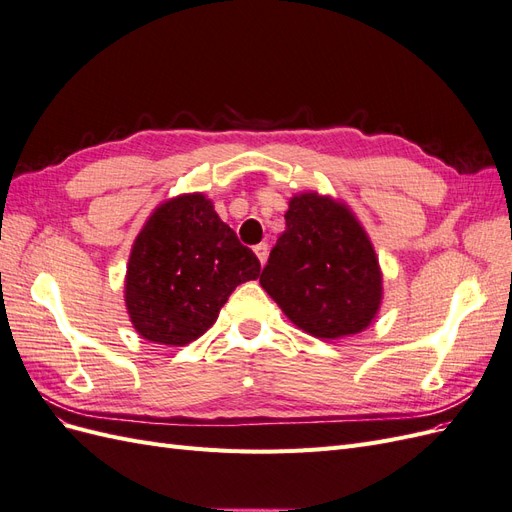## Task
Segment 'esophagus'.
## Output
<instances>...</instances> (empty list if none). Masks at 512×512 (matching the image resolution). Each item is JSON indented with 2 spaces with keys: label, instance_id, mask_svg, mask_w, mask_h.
I'll list each match as a JSON object with an SVG mask.
<instances>
[{
  "label": "esophagus",
  "instance_id": "1",
  "mask_svg": "<svg viewBox=\"0 0 512 512\" xmlns=\"http://www.w3.org/2000/svg\"><path fill=\"white\" fill-rule=\"evenodd\" d=\"M254 252H256V256L260 260V265H265L267 256H269V245L267 243H258V245H254Z\"/></svg>",
  "mask_w": 512,
  "mask_h": 512
}]
</instances>
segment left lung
Returning <instances> with one entry per match:
<instances>
[{
  "instance_id": "obj_1",
  "label": "left lung",
  "mask_w": 512,
  "mask_h": 512,
  "mask_svg": "<svg viewBox=\"0 0 512 512\" xmlns=\"http://www.w3.org/2000/svg\"><path fill=\"white\" fill-rule=\"evenodd\" d=\"M260 286L299 329L320 339L361 333L382 299L378 258L352 213L318 194L294 196Z\"/></svg>"
}]
</instances>
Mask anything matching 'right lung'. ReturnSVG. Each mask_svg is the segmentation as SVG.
Here are the masks:
<instances>
[{
    "mask_svg": "<svg viewBox=\"0 0 512 512\" xmlns=\"http://www.w3.org/2000/svg\"><path fill=\"white\" fill-rule=\"evenodd\" d=\"M258 275L260 260L211 200L179 196L158 207L134 241L126 305L149 342L185 346L218 320L232 290Z\"/></svg>",
    "mask_w": 512,
    "mask_h": 512,
    "instance_id": "right-lung-1",
    "label": "right lung"
}]
</instances>
